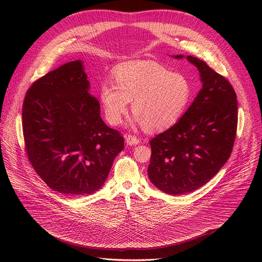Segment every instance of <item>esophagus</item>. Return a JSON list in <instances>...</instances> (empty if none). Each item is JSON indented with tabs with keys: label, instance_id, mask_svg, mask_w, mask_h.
Segmentation results:
<instances>
[{
	"label": "esophagus",
	"instance_id": "esophagus-1",
	"mask_svg": "<svg viewBox=\"0 0 262 262\" xmlns=\"http://www.w3.org/2000/svg\"><path fill=\"white\" fill-rule=\"evenodd\" d=\"M125 141L129 145H136V144H138L140 142L139 138H137L136 136H133V135H126L125 136Z\"/></svg>",
	"mask_w": 262,
	"mask_h": 262
}]
</instances>
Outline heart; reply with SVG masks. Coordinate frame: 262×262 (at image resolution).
Segmentation results:
<instances>
[{"label":"heart","instance_id":"b5f03b06","mask_svg":"<svg viewBox=\"0 0 262 262\" xmlns=\"http://www.w3.org/2000/svg\"><path fill=\"white\" fill-rule=\"evenodd\" d=\"M114 79L116 84L104 81L100 88L105 117L113 125L122 122L133 101L135 121L145 130L168 129L181 120L193 95L185 75L153 60L122 63L115 69Z\"/></svg>","mask_w":262,"mask_h":262}]
</instances>
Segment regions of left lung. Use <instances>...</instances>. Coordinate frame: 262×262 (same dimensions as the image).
Listing matches in <instances>:
<instances>
[{"label":"left lung","mask_w":262,"mask_h":262,"mask_svg":"<svg viewBox=\"0 0 262 262\" xmlns=\"http://www.w3.org/2000/svg\"><path fill=\"white\" fill-rule=\"evenodd\" d=\"M187 59L198 68L203 87L181 120L149 141V181L172 195L201 188L221 170L231 154L238 124L237 95L230 82L205 61Z\"/></svg>","instance_id":"left-lung-1"}]
</instances>
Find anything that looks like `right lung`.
<instances>
[{
    "instance_id": "add662e5",
    "label": "right lung",
    "mask_w": 262,
    "mask_h": 262,
    "mask_svg": "<svg viewBox=\"0 0 262 262\" xmlns=\"http://www.w3.org/2000/svg\"><path fill=\"white\" fill-rule=\"evenodd\" d=\"M89 88L81 60H75L37 79L24 98L27 157L41 180L62 194L98 191L124 147L121 134L102 120Z\"/></svg>"
}]
</instances>
